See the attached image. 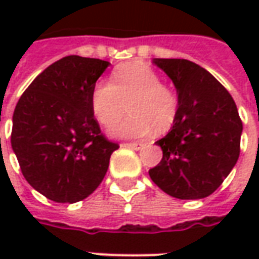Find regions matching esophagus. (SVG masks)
I'll return each mask as SVG.
<instances>
[{
	"label": "esophagus",
	"instance_id": "34e87169",
	"mask_svg": "<svg viewBox=\"0 0 259 259\" xmlns=\"http://www.w3.org/2000/svg\"><path fill=\"white\" fill-rule=\"evenodd\" d=\"M123 147H127V148H132V150H141L143 147H144V144H141V143H126V144H123Z\"/></svg>",
	"mask_w": 259,
	"mask_h": 259
}]
</instances>
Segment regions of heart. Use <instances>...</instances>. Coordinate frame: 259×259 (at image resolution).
<instances>
[{
  "label": "heart",
  "mask_w": 259,
  "mask_h": 259,
  "mask_svg": "<svg viewBox=\"0 0 259 259\" xmlns=\"http://www.w3.org/2000/svg\"><path fill=\"white\" fill-rule=\"evenodd\" d=\"M91 109L96 119L111 127L126 113L130 118L111 133L122 139H144L155 129L163 133L178 116L179 101L174 91L162 84L155 70L144 64H126L115 69L112 83L100 80L91 91Z\"/></svg>",
  "instance_id": "1"
}]
</instances>
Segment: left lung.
<instances>
[{"label":"left lung","instance_id":"left-lung-1","mask_svg":"<svg viewBox=\"0 0 259 259\" xmlns=\"http://www.w3.org/2000/svg\"><path fill=\"white\" fill-rule=\"evenodd\" d=\"M172 80L179 109L168 135L155 141L162 159L148 170L155 185L179 200H200L217 190L240 155L243 123L228 90L187 59L154 58Z\"/></svg>","mask_w":259,"mask_h":259}]
</instances>
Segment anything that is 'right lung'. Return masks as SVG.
Wrapping results in <instances>:
<instances>
[{
	"mask_svg": "<svg viewBox=\"0 0 259 259\" xmlns=\"http://www.w3.org/2000/svg\"><path fill=\"white\" fill-rule=\"evenodd\" d=\"M108 61L69 55L44 69L15 108L11 144L27 183L73 204L96 190L119 146L101 135L91 91Z\"/></svg>",
	"mask_w": 259,
	"mask_h": 259,
	"instance_id": "add662e5",
	"label": "right lung"
}]
</instances>
